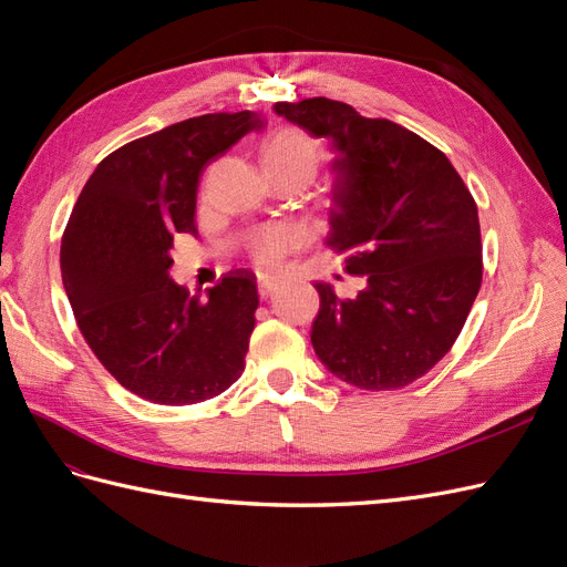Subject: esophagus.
I'll return each mask as SVG.
<instances>
[{
	"label": "esophagus",
	"mask_w": 567,
	"mask_h": 567,
	"mask_svg": "<svg viewBox=\"0 0 567 567\" xmlns=\"http://www.w3.org/2000/svg\"><path fill=\"white\" fill-rule=\"evenodd\" d=\"M279 286H281L279 277H269V274H262V277H260V296L262 298L271 296L274 290H279Z\"/></svg>",
	"instance_id": "1"
}]
</instances>
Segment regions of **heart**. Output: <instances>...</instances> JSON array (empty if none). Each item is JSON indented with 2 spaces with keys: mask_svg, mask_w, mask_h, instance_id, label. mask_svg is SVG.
I'll use <instances>...</instances> for the list:
<instances>
[{
  "mask_svg": "<svg viewBox=\"0 0 567 567\" xmlns=\"http://www.w3.org/2000/svg\"><path fill=\"white\" fill-rule=\"evenodd\" d=\"M262 161L269 175H284V173H302L307 177H315L319 161H321V146L310 134L286 127L279 130L262 148ZM296 241V231L288 227H267L252 238V255L257 262L271 265L288 250V246Z\"/></svg>",
  "mask_w": 567,
  "mask_h": 567,
  "instance_id": "1",
  "label": "heart"
}]
</instances>
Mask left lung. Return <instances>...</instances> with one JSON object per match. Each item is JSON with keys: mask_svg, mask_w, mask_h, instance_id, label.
Wrapping results in <instances>:
<instances>
[{"mask_svg": "<svg viewBox=\"0 0 567 567\" xmlns=\"http://www.w3.org/2000/svg\"><path fill=\"white\" fill-rule=\"evenodd\" d=\"M274 113L331 142L326 246L364 281L354 298L315 284L319 362L364 390L414 383L450 352L483 281L471 192L440 148L385 117L323 96L279 101Z\"/></svg>", "mask_w": 567, "mask_h": 567, "instance_id": "8db88e82", "label": "left lung"}]
</instances>
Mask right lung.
<instances>
[{"instance_id":"add662e5","label":"right lung","mask_w":567,"mask_h":567,"mask_svg":"<svg viewBox=\"0 0 567 567\" xmlns=\"http://www.w3.org/2000/svg\"><path fill=\"white\" fill-rule=\"evenodd\" d=\"M265 120L208 113L153 132L96 165L68 219L61 277L75 321L113 379L153 404H196L241 379L255 329V274L205 298L169 279L175 234H196L203 169Z\"/></svg>"}]
</instances>
